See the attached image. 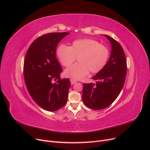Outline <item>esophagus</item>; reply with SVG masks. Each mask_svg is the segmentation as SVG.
<instances>
[{
    "label": "esophagus",
    "instance_id": "obj_1",
    "mask_svg": "<svg viewBox=\"0 0 150 150\" xmlns=\"http://www.w3.org/2000/svg\"><path fill=\"white\" fill-rule=\"evenodd\" d=\"M70 82H71V84H75L77 82V81H76L75 79H70Z\"/></svg>",
    "mask_w": 150,
    "mask_h": 150
}]
</instances>
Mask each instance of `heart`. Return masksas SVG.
<instances>
[{
	"instance_id": "heart-1",
	"label": "heart",
	"mask_w": 150,
	"mask_h": 150,
	"mask_svg": "<svg viewBox=\"0 0 150 150\" xmlns=\"http://www.w3.org/2000/svg\"><path fill=\"white\" fill-rule=\"evenodd\" d=\"M57 56L61 64L70 66L77 57L78 63L67 67L64 74L73 79H81L87 76L89 71L97 73L101 71L110 58V50L98 41L91 39L74 40L71 47L61 44L57 49Z\"/></svg>"
}]
</instances>
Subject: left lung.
<instances>
[{
    "mask_svg": "<svg viewBox=\"0 0 150 150\" xmlns=\"http://www.w3.org/2000/svg\"><path fill=\"white\" fill-rule=\"evenodd\" d=\"M111 45L110 59L103 69L93 76L96 84H83V101L86 106L95 110H103L111 104L123 87L126 76V60L121 45L108 35Z\"/></svg>",
    "mask_w": 150,
    "mask_h": 150,
    "instance_id": "8db88e82",
    "label": "left lung"
}]
</instances>
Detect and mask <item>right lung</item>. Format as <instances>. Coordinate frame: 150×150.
Here are the masks:
<instances>
[{
	"instance_id": "1",
	"label": "right lung",
	"mask_w": 150,
	"mask_h": 150,
	"mask_svg": "<svg viewBox=\"0 0 150 150\" xmlns=\"http://www.w3.org/2000/svg\"><path fill=\"white\" fill-rule=\"evenodd\" d=\"M69 33H53L36 39L27 51L24 76L27 89L33 100L48 111L64 106L71 86L69 79H60L62 71L56 51L58 43ZM58 79L56 83L52 80Z\"/></svg>"
}]
</instances>
